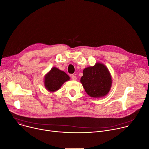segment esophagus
<instances>
[{"label":"esophagus","mask_w":149,"mask_h":149,"mask_svg":"<svg viewBox=\"0 0 149 149\" xmlns=\"http://www.w3.org/2000/svg\"><path fill=\"white\" fill-rule=\"evenodd\" d=\"M71 77H72V80H76L77 79L76 76H74V74H72V75L71 76Z\"/></svg>","instance_id":"34e87169"}]
</instances>
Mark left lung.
Segmentation results:
<instances>
[{
	"label": "left lung",
	"instance_id": "obj_1",
	"mask_svg": "<svg viewBox=\"0 0 149 149\" xmlns=\"http://www.w3.org/2000/svg\"><path fill=\"white\" fill-rule=\"evenodd\" d=\"M80 82L89 96L98 98L109 93L112 80L107 68L104 65L97 63L94 66L88 67L83 70Z\"/></svg>",
	"mask_w": 149,
	"mask_h": 149
}]
</instances>
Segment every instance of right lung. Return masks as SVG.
Returning <instances> with one entry per match:
<instances>
[{
  "mask_svg": "<svg viewBox=\"0 0 149 149\" xmlns=\"http://www.w3.org/2000/svg\"><path fill=\"white\" fill-rule=\"evenodd\" d=\"M69 79V76L65 72L54 67L45 76V86L49 92H54Z\"/></svg>",
  "mask_w": 149,
  "mask_h": 149,
  "instance_id": "right-lung-1",
  "label": "right lung"
}]
</instances>
